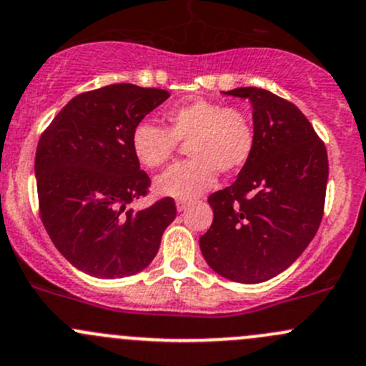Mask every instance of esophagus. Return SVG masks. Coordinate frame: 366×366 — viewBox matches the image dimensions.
I'll return each instance as SVG.
<instances>
[{
  "instance_id": "1",
  "label": "esophagus",
  "mask_w": 366,
  "mask_h": 366,
  "mask_svg": "<svg viewBox=\"0 0 366 366\" xmlns=\"http://www.w3.org/2000/svg\"><path fill=\"white\" fill-rule=\"evenodd\" d=\"M187 208H190V202H188V201H182V199H178V201H176V209H178V211H184Z\"/></svg>"
}]
</instances>
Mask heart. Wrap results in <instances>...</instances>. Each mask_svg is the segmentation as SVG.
I'll list each match as a JSON object with an SVG mask.
<instances>
[{"instance_id":"b5f03b06","label":"heart","mask_w":366,"mask_h":366,"mask_svg":"<svg viewBox=\"0 0 366 366\" xmlns=\"http://www.w3.org/2000/svg\"><path fill=\"white\" fill-rule=\"evenodd\" d=\"M164 122L165 128L152 122L137 123L130 144L144 167L157 169L174 157L178 142H188L190 160L172 165L155 179L157 192L165 197H197L213 187L218 171H239L254 152V122L239 107L197 99L165 111Z\"/></svg>"}]
</instances>
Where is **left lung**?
Instances as JSON below:
<instances>
[{
  "mask_svg": "<svg viewBox=\"0 0 366 366\" xmlns=\"http://www.w3.org/2000/svg\"><path fill=\"white\" fill-rule=\"evenodd\" d=\"M225 95L252 105L255 146L231 187L209 195L213 224L199 239L214 273L261 284L287 269L321 225L327 153L303 112L261 88Z\"/></svg>",
  "mask_w": 366,
  "mask_h": 366,
  "instance_id": "left-lung-1",
  "label": "left lung"
}]
</instances>
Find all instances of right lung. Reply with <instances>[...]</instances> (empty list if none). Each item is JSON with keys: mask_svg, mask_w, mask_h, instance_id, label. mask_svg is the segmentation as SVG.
Segmentation results:
<instances>
[{"mask_svg": "<svg viewBox=\"0 0 366 366\" xmlns=\"http://www.w3.org/2000/svg\"><path fill=\"white\" fill-rule=\"evenodd\" d=\"M169 97L128 82L81 93L40 137L35 176L44 227L63 257L92 277L144 269L176 218L171 197L127 208L152 184L132 152V130Z\"/></svg>", "mask_w": 366, "mask_h": 366, "instance_id": "right-lung-1", "label": "right lung"}]
</instances>
